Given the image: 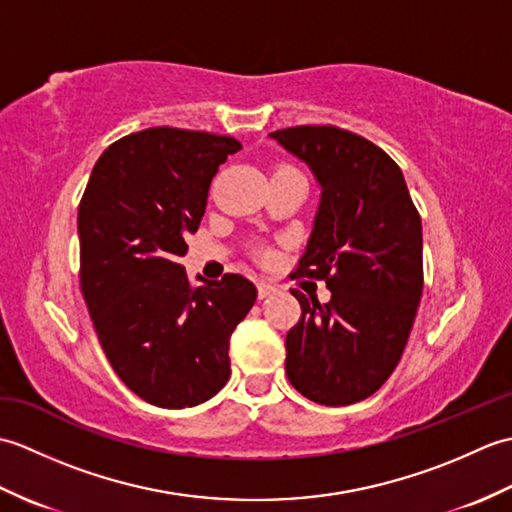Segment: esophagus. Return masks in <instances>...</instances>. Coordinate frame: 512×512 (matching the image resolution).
<instances>
[{
  "label": "esophagus",
  "instance_id": "obj_1",
  "mask_svg": "<svg viewBox=\"0 0 512 512\" xmlns=\"http://www.w3.org/2000/svg\"><path fill=\"white\" fill-rule=\"evenodd\" d=\"M275 292V286H270V284H266V281H259L257 284V295H259V299H266V297H270Z\"/></svg>",
  "mask_w": 512,
  "mask_h": 512
}]
</instances>
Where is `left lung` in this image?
Masks as SVG:
<instances>
[{
  "mask_svg": "<svg viewBox=\"0 0 512 512\" xmlns=\"http://www.w3.org/2000/svg\"><path fill=\"white\" fill-rule=\"evenodd\" d=\"M270 138L306 162L321 187L299 277L323 279L330 303L308 299L286 334V374L325 407L365 400L394 372L422 297V224L405 176L383 149L332 125Z\"/></svg>",
  "mask_w": 512,
  "mask_h": 512,
  "instance_id": "left-lung-1",
  "label": "left lung"
}]
</instances>
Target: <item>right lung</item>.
Instances as JSON below:
<instances>
[{
	"label": "right lung",
	"instance_id": "add662e5",
	"mask_svg": "<svg viewBox=\"0 0 512 512\" xmlns=\"http://www.w3.org/2000/svg\"><path fill=\"white\" fill-rule=\"evenodd\" d=\"M231 136L151 127L103 151L79 204L81 290L118 378L162 409L195 407L231 376V334L257 299L253 281L198 277L180 257Z\"/></svg>",
	"mask_w": 512,
	"mask_h": 512
}]
</instances>
